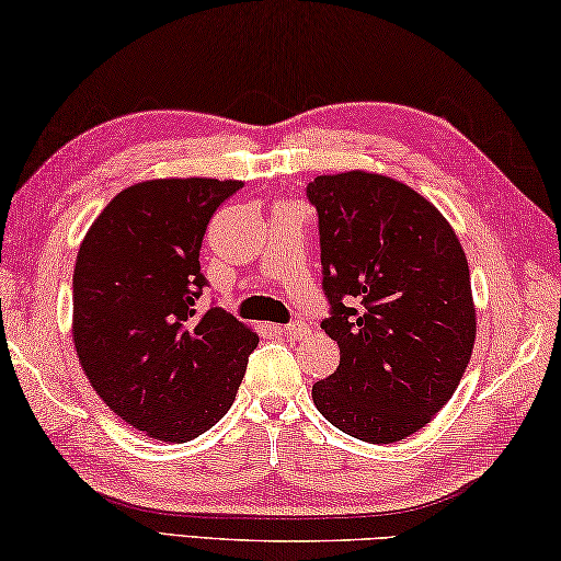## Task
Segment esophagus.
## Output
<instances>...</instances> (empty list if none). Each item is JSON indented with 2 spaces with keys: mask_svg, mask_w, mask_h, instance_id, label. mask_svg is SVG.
Here are the masks:
<instances>
[{
  "mask_svg": "<svg viewBox=\"0 0 561 561\" xmlns=\"http://www.w3.org/2000/svg\"><path fill=\"white\" fill-rule=\"evenodd\" d=\"M276 330L283 332V334L293 336V340H302V336L310 334V327L305 324V322H293V324H288V327H276Z\"/></svg>",
  "mask_w": 561,
  "mask_h": 561,
  "instance_id": "34e87169",
  "label": "esophagus"
}]
</instances>
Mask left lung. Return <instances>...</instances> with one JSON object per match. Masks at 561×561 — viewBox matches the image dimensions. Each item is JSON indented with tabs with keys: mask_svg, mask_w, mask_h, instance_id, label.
<instances>
[{
	"mask_svg": "<svg viewBox=\"0 0 561 561\" xmlns=\"http://www.w3.org/2000/svg\"><path fill=\"white\" fill-rule=\"evenodd\" d=\"M308 197L332 305L322 330L340 344V366L317 380L312 400L346 435L400 442L447 405L469 366L477 305L467 256L439 209L396 178L317 175Z\"/></svg>",
	"mask_w": 561,
	"mask_h": 561,
	"instance_id": "1",
	"label": "left lung"
}]
</instances>
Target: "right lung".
Returning <instances> with one entry per match:
<instances>
[{
    "instance_id": "add662e5",
    "label": "right lung",
    "mask_w": 561,
    "mask_h": 561,
    "mask_svg": "<svg viewBox=\"0 0 561 561\" xmlns=\"http://www.w3.org/2000/svg\"><path fill=\"white\" fill-rule=\"evenodd\" d=\"M239 187L217 178L136 183L80 244L72 273L80 366L104 405L146 437L181 445L213 427L259 344L227 310H197L205 229Z\"/></svg>"
}]
</instances>
